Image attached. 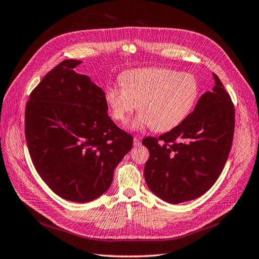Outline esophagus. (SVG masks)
I'll list each match as a JSON object with an SVG mask.
<instances>
[{
  "label": "esophagus",
  "instance_id": "34e87169",
  "mask_svg": "<svg viewBox=\"0 0 259 259\" xmlns=\"http://www.w3.org/2000/svg\"><path fill=\"white\" fill-rule=\"evenodd\" d=\"M140 144H141V141H140V139L138 137H135L134 138V145L135 146H139Z\"/></svg>",
  "mask_w": 259,
  "mask_h": 259
}]
</instances>
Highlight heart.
<instances>
[{
  "mask_svg": "<svg viewBox=\"0 0 259 259\" xmlns=\"http://www.w3.org/2000/svg\"><path fill=\"white\" fill-rule=\"evenodd\" d=\"M119 84L105 88L104 99L115 120L124 123L137 107L132 130L153 128L170 131L193 110L199 94L197 79L189 72L164 67L138 68L123 72Z\"/></svg>",
  "mask_w": 259,
  "mask_h": 259,
  "instance_id": "b5f03b06",
  "label": "heart"
}]
</instances>
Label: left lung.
I'll list each match as a JSON object with an SVG mask.
<instances>
[{
	"label": "left lung",
	"mask_w": 259,
	"mask_h": 259,
	"mask_svg": "<svg viewBox=\"0 0 259 259\" xmlns=\"http://www.w3.org/2000/svg\"><path fill=\"white\" fill-rule=\"evenodd\" d=\"M186 120L157 138H145L150 151L144 177L162 201L179 204L207 192L225 167L234 135V106L217 75Z\"/></svg>",
	"instance_id": "8db88e82"
}]
</instances>
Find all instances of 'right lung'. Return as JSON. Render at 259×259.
<instances>
[{
  "label": "right lung",
  "mask_w": 259,
  "mask_h": 259,
  "mask_svg": "<svg viewBox=\"0 0 259 259\" xmlns=\"http://www.w3.org/2000/svg\"><path fill=\"white\" fill-rule=\"evenodd\" d=\"M65 60L49 71L29 97L27 146L36 172L55 194L91 202L109 189L114 170L134 144L107 114L104 91Z\"/></svg>",
  "instance_id": "1"
}]
</instances>
